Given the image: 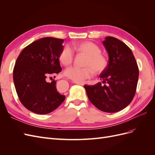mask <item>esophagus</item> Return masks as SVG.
I'll return each instance as SVG.
<instances>
[{"instance_id": "1", "label": "esophagus", "mask_w": 155, "mask_h": 155, "mask_svg": "<svg viewBox=\"0 0 155 155\" xmlns=\"http://www.w3.org/2000/svg\"><path fill=\"white\" fill-rule=\"evenodd\" d=\"M74 83H76V84H77V85H81V86H83V85H84V83H79V82H75V81H74Z\"/></svg>"}]
</instances>
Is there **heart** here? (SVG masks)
<instances>
[{"label": "heart", "instance_id": "obj_1", "mask_svg": "<svg viewBox=\"0 0 155 155\" xmlns=\"http://www.w3.org/2000/svg\"><path fill=\"white\" fill-rule=\"evenodd\" d=\"M74 49L79 53L85 54L87 58L84 63L86 66L83 68L72 67L68 68L64 72L67 78L75 82H83L91 78L96 73H101L106 69L108 61L105 55L101 54L100 48L91 41H85L74 46ZM60 62L64 66L70 64L74 59V51L68 46H65L59 54Z\"/></svg>", "mask_w": 155, "mask_h": 155}]
</instances>
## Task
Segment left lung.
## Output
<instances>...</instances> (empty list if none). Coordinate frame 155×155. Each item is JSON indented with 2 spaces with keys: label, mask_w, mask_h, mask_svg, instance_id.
Returning a JSON list of instances; mask_svg holds the SVG:
<instances>
[{
  "label": "left lung",
  "mask_w": 155,
  "mask_h": 155,
  "mask_svg": "<svg viewBox=\"0 0 155 155\" xmlns=\"http://www.w3.org/2000/svg\"><path fill=\"white\" fill-rule=\"evenodd\" d=\"M109 55L106 69L100 74L101 83L84 85L89 100L98 109L116 112L132 101L137 90L138 67L131 50L124 42L113 37L103 41Z\"/></svg>",
  "instance_id": "obj_1"
}]
</instances>
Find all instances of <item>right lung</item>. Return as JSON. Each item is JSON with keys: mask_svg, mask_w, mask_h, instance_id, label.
Returning a JSON list of instances; mask_svg holds the SVG:
<instances>
[{"mask_svg": "<svg viewBox=\"0 0 155 155\" xmlns=\"http://www.w3.org/2000/svg\"><path fill=\"white\" fill-rule=\"evenodd\" d=\"M63 41L43 37L28 45L17 59L13 72L16 92L21 104L34 113H50L65 99L57 91L56 81H47L62 70L59 56Z\"/></svg>", "mask_w": 155, "mask_h": 155, "instance_id": "1", "label": "right lung"}]
</instances>
